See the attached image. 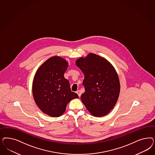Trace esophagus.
<instances>
[{"label": "esophagus", "instance_id": "obj_1", "mask_svg": "<svg viewBox=\"0 0 155 155\" xmlns=\"http://www.w3.org/2000/svg\"><path fill=\"white\" fill-rule=\"evenodd\" d=\"M76 94L78 95L79 97H80V95H81V93H80V90H78L76 91Z\"/></svg>", "mask_w": 155, "mask_h": 155}]
</instances>
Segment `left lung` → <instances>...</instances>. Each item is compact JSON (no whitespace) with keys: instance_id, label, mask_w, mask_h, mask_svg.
<instances>
[{"instance_id":"8db88e82","label":"left lung","mask_w":155,"mask_h":155,"mask_svg":"<svg viewBox=\"0 0 155 155\" xmlns=\"http://www.w3.org/2000/svg\"><path fill=\"white\" fill-rule=\"evenodd\" d=\"M76 64L84 75L85 92L81 99L86 108L96 117L107 115L120 94V81L115 68L105 58L92 53L77 59Z\"/></svg>"}]
</instances>
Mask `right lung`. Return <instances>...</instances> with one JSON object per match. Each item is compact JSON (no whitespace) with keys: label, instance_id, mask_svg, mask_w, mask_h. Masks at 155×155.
<instances>
[{"label":"right lung","instance_id":"obj_1","mask_svg":"<svg viewBox=\"0 0 155 155\" xmlns=\"http://www.w3.org/2000/svg\"><path fill=\"white\" fill-rule=\"evenodd\" d=\"M68 67L64 59L51 57L40 65L33 80L35 103L43 113L51 117L61 116L71 100L79 98L71 91L70 83L64 76Z\"/></svg>","mask_w":155,"mask_h":155}]
</instances>
